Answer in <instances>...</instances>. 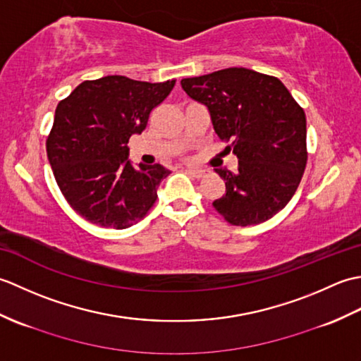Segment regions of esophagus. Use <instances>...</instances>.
<instances>
[{"label":"esophagus","mask_w":361,"mask_h":361,"mask_svg":"<svg viewBox=\"0 0 361 361\" xmlns=\"http://www.w3.org/2000/svg\"><path fill=\"white\" fill-rule=\"evenodd\" d=\"M186 173L194 176V178H202V176L206 175V171H203V169H192V167H188L186 169Z\"/></svg>","instance_id":"34e87169"}]
</instances>
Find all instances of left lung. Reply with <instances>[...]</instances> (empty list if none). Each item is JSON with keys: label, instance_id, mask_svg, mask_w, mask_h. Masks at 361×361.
Returning a JSON list of instances; mask_svg holds the SVG:
<instances>
[{"label": "left lung", "instance_id": "left-lung-1", "mask_svg": "<svg viewBox=\"0 0 361 361\" xmlns=\"http://www.w3.org/2000/svg\"><path fill=\"white\" fill-rule=\"evenodd\" d=\"M181 88L208 109L214 132L239 158L237 172L214 169L226 186L214 208L235 226L271 219L296 192L307 163L304 110L279 79L247 68L183 79Z\"/></svg>", "mask_w": 361, "mask_h": 361}]
</instances>
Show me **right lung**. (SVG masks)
I'll return each mask as SVG.
<instances>
[{"mask_svg":"<svg viewBox=\"0 0 361 361\" xmlns=\"http://www.w3.org/2000/svg\"><path fill=\"white\" fill-rule=\"evenodd\" d=\"M173 85L106 75L82 82L57 105L46 152L60 190L79 216L126 229L149 212L171 171L161 164L135 167L127 142L142 132Z\"/></svg>","mask_w":361,"mask_h":361,"instance_id":"add662e5","label":"right lung"}]
</instances>
